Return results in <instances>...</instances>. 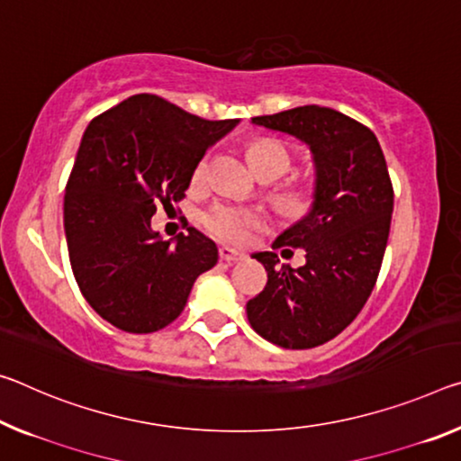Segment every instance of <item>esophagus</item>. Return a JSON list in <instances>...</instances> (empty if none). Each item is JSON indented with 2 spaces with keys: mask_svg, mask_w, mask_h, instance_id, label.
Returning <instances> with one entry per match:
<instances>
[{
  "mask_svg": "<svg viewBox=\"0 0 461 461\" xmlns=\"http://www.w3.org/2000/svg\"><path fill=\"white\" fill-rule=\"evenodd\" d=\"M219 258L225 262H240V260H244V254L238 250H231V248H228V246H223V248H219Z\"/></svg>",
  "mask_w": 461,
  "mask_h": 461,
  "instance_id": "esophagus-1",
  "label": "esophagus"
}]
</instances>
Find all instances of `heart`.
Listing matches in <instances>:
<instances>
[{
	"label": "heart",
	"instance_id": "obj_1",
	"mask_svg": "<svg viewBox=\"0 0 461 461\" xmlns=\"http://www.w3.org/2000/svg\"><path fill=\"white\" fill-rule=\"evenodd\" d=\"M248 158L250 164L260 178H279L291 167V153L283 143L275 141V139H258L248 148ZM209 174V158H203L199 164L194 166L193 182L201 185L207 180ZM276 204L283 213L287 215H303L308 213L312 207V193L305 191L302 186H287L276 194ZM262 217L257 211L236 207V204L228 203H217L213 207H209L201 215L203 228L207 230L211 236L230 244H242L246 238L250 236L254 228H258Z\"/></svg>",
	"mask_w": 461,
	"mask_h": 461
}]
</instances>
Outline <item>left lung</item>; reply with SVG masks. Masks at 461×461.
Returning a JSON list of instances; mask_svg holds the SVG:
<instances>
[{
  "label": "left lung",
  "instance_id": "left-lung-1",
  "mask_svg": "<svg viewBox=\"0 0 461 461\" xmlns=\"http://www.w3.org/2000/svg\"><path fill=\"white\" fill-rule=\"evenodd\" d=\"M252 122L308 145L316 186L310 213L273 244V250L303 248L305 265L279 268L275 252L254 254L268 281L246 303L248 322L283 348L324 345L363 310L382 268L393 211L384 151L374 131L326 106H297Z\"/></svg>",
  "mask_w": 461,
  "mask_h": 461
}]
</instances>
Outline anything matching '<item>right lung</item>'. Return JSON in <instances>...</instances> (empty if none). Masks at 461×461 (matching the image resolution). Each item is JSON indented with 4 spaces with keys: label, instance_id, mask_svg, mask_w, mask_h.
I'll list each match as a JSON object with an SVG mask.
<instances>
[{
    "label": "right lung",
    "instance_id": "1",
    "mask_svg": "<svg viewBox=\"0 0 461 461\" xmlns=\"http://www.w3.org/2000/svg\"><path fill=\"white\" fill-rule=\"evenodd\" d=\"M204 121L153 94H137L90 121L65 186L63 223L73 276L94 312L133 334L162 330L185 310L217 246L188 228L151 230L158 204L185 199L204 151L238 125Z\"/></svg>",
    "mask_w": 461,
    "mask_h": 461
}]
</instances>
